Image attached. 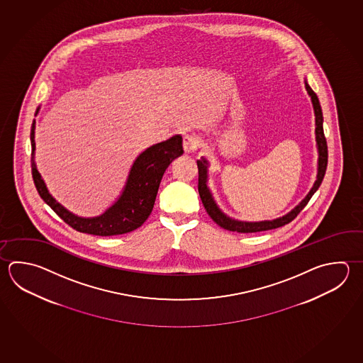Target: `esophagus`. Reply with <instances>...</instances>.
Returning a JSON list of instances; mask_svg holds the SVG:
<instances>
[{
    "instance_id": "34e87169",
    "label": "esophagus",
    "mask_w": 363,
    "mask_h": 363,
    "mask_svg": "<svg viewBox=\"0 0 363 363\" xmlns=\"http://www.w3.org/2000/svg\"><path fill=\"white\" fill-rule=\"evenodd\" d=\"M199 143H200V138L198 136L186 135L184 137V150H185L186 154H190V152L195 150L198 147Z\"/></svg>"
}]
</instances>
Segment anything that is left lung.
Returning <instances> with one entry per match:
<instances>
[{
    "instance_id": "obj_1",
    "label": "left lung",
    "mask_w": 363,
    "mask_h": 363,
    "mask_svg": "<svg viewBox=\"0 0 363 363\" xmlns=\"http://www.w3.org/2000/svg\"><path fill=\"white\" fill-rule=\"evenodd\" d=\"M306 83V89L308 95L311 96V100L313 104L315 116V143H317V149H318V168H317V178H315L313 187L311 191L308 192L307 196L301 200L298 206H295L291 212L287 213L280 218L272 219V220H260V222H244V220H238V219L230 218L225 213L219 209L216 200L213 198L212 192L208 187V160L206 157H201V160H198L199 169V195L203 201V206L206 208V213L209 217L218 225V226L225 228L227 231L240 233H260V231H267V230H274L279 227L285 226L290 223L293 219L303 211V208L307 206L308 201L313 196L318 187L321 185L322 179L325 177L326 173V167H328V144L326 138L323 135V116H322L321 105L318 101V97L315 94V91L309 87L307 81Z\"/></svg>"
}]
</instances>
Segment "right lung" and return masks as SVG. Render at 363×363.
<instances>
[{"instance_id":"1","label":"right lung","mask_w":363,"mask_h":363,"mask_svg":"<svg viewBox=\"0 0 363 363\" xmlns=\"http://www.w3.org/2000/svg\"><path fill=\"white\" fill-rule=\"evenodd\" d=\"M35 111V116L38 114ZM35 121L30 130L32 144V176L35 189L43 201L51 209L77 231L97 236H114L130 233L144 223L154 208L157 189L165 169L172 162L184 154L182 137L179 135L168 138L167 141L152 145L143 151L130 167V174L121 196L113 206L97 217H79L57 203L48 192L45 181L42 179L35 162Z\"/></svg>"}]
</instances>
